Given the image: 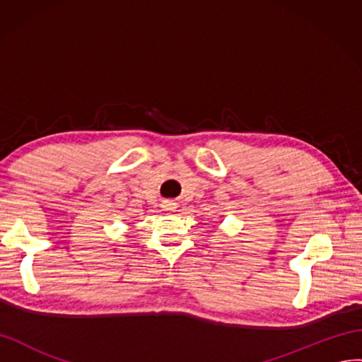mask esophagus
<instances>
[{"mask_svg": "<svg viewBox=\"0 0 362 362\" xmlns=\"http://www.w3.org/2000/svg\"><path fill=\"white\" fill-rule=\"evenodd\" d=\"M163 209H164V210H175V209H177V204L172 202V201H165V202L163 204Z\"/></svg>", "mask_w": 362, "mask_h": 362, "instance_id": "34e87169", "label": "esophagus"}]
</instances>
